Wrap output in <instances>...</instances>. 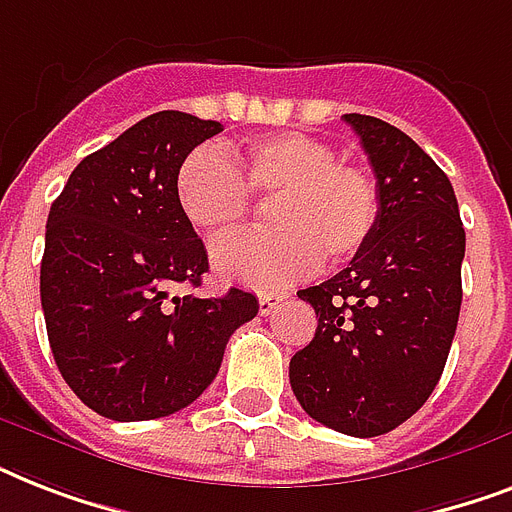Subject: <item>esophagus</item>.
I'll return each instance as SVG.
<instances>
[{
	"mask_svg": "<svg viewBox=\"0 0 512 512\" xmlns=\"http://www.w3.org/2000/svg\"><path fill=\"white\" fill-rule=\"evenodd\" d=\"M257 303H260V313H263V316H268V313L273 311V308H276V305L281 303V295H257Z\"/></svg>",
	"mask_w": 512,
	"mask_h": 512,
	"instance_id": "1",
	"label": "esophagus"
}]
</instances>
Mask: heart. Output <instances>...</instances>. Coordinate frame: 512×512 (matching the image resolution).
Masks as SVG:
<instances>
[{
	"label": "heart",
	"mask_w": 512,
	"mask_h": 512,
	"mask_svg": "<svg viewBox=\"0 0 512 512\" xmlns=\"http://www.w3.org/2000/svg\"><path fill=\"white\" fill-rule=\"evenodd\" d=\"M255 196L276 199V231L241 233L212 247L220 276L257 289H281L321 263H348L369 244L380 220L372 172L340 162L335 146L305 132L263 135L231 148L225 159L196 148L175 175L183 217L204 236H225L247 220Z\"/></svg>",
	"instance_id": "1"
}]
</instances>
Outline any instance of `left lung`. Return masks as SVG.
Listing matches in <instances>:
<instances>
[{"mask_svg":"<svg viewBox=\"0 0 512 512\" xmlns=\"http://www.w3.org/2000/svg\"><path fill=\"white\" fill-rule=\"evenodd\" d=\"M380 188V220L348 268L297 297L316 335L289 361L313 420L345 436L398 428L441 380L462 305L465 228L444 170L393 124L345 114Z\"/></svg>","mask_w":512,"mask_h":512,"instance_id":"1","label":"left lung"}]
</instances>
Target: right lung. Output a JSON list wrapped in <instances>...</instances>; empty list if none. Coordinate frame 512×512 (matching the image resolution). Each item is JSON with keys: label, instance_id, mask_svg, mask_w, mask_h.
<instances>
[{"label": "right lung", "instance_id": "1", "mask_svg": "<svg viewBox=\"0 0 512 512\" xmlns=\"http://www.w3.org/2000/svg\"><path fill=\"white\" fill-rule=\"evenodd\" d=\"M223 124L159 111L76 164L44 233V324L63 380L92 412L167 417L207 390L228 337L257 316V297H172L201 287L207 249L177 207L183 159Z\"/></svg>", "mask_w": 512, "mask_h": 512}]
</instances>
